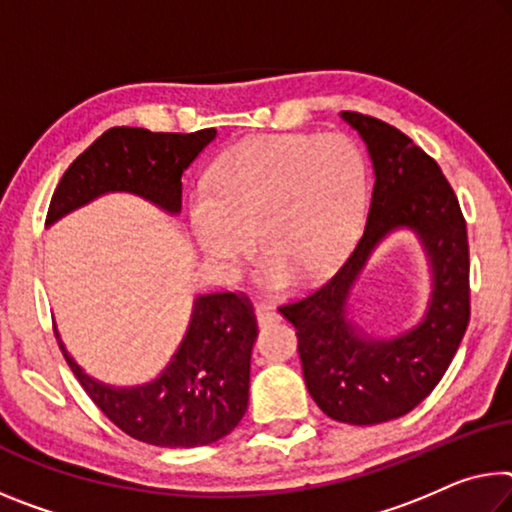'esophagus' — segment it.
<instances>
[{
  "label": "esophagus",
  "instance_id": "34e87169",
  "mask_svg": "<svg viewBox=\"0 0 512 512\" xmlns=\"http://www.w3.org/2000/svg\"><path fill=\"white\" fill-rule=\"evenodd\" d=\"M255 314H257V323L259 326H271V323L280 321V314L273 310L269 305H257L255 307Z\"/></svg>",
  "mask_w": 512,
  "mask_h": 512
}]
</instances>
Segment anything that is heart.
<instances>
[{
  "label": "heart",
  "instance_id": "1",
  "mask_svg": "<svg viewBox=\"0 0 512 512\" xmlns=\"http://www.w3.org/2000/svg\"><path fill=\"white\" fill-rule=\"evenodd\" d=\"M364 200V164L342 134H273L225 150L191 198L202 253L234 278L259 248L264 282L287 287L332 269L351 246Z\"/></svg>",
  "mask_w": 512,
  "mask_h": 512
}]
</instances>
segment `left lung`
<instances>
[{
  "mask_svg": "<svg viewBox=\"0 0 512 512\" xmlns=\"http://www.w3.org/2000/svg\"><path fill=\"white\" fill-rule=\"evenodd\" d=\"M373 161L364 232L332 278L312 294L280 305L294 323L307 392L330 419L353 426L408 415L440 383L469 323L467 223L451 184L433 157L383 120L342 111ZM408 226L425 246L434 291L425 319L392 340L369 338L347 319V296L389 231Z\"/></svg>",
  "mask_w": 512,
  "mask_h": 512,
  "instance_id": "8db88e82",
  "label": "left lung"
}]
</instances>
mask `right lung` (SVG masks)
Masks as SVG:
<instances>
[{
	"label": "right lung",
	"instance_id": "1",
	"mask_svg": "<svg viewBox=\"0 0 512 512\" xmlns=\"http://www.w3.org/2000/svg\"><path fill=\"white\" fill-rule=\"evenodd\" d=\"M216 139L193 134L113 127L79 154L56 186L45 225L111 191H127L180 214L182 173ZM59 339V332H54ZM257 319L246 294L198 296L180 348L152 383L111 387L86 376L59 339L63 358L91 401L134 440L191 449L221 440L248 408L250 353Z\"/></svg>",
	"mask_w": 512,
	"mask_h": 512
}]
</instances>
